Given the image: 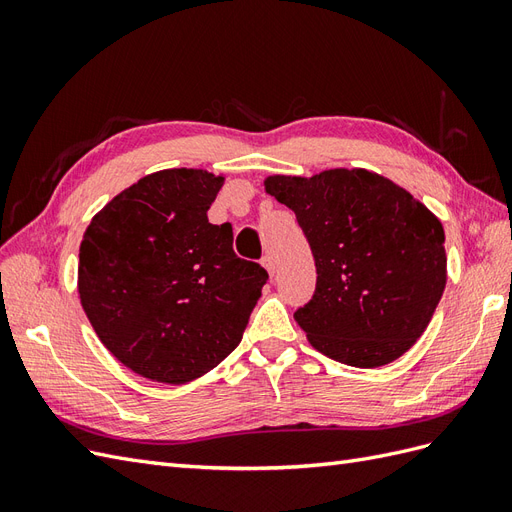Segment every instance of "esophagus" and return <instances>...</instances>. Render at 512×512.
<instances>
[{"instance_id": "obj_1", "label": "esophagus", "mask_w": 512, "mask_h": 512, "mask_svg": "<svg viewBox=\"0 0 512 512\" xmlns=\"http://www.w3.org/2000/svg\"><path fill=\"white\" fill-rule=\"evenodd\" d=\"M260 262H262V267H265V269L269 271V275H273V273H275V260H273V256H269V254H267V256H262V260H260Z\"/></svg>"}]
</instances>
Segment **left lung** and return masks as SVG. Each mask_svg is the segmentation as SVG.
I'll return each instance as SVG.
<instances>
[{"label":"left lung","mask_w":512,"mask_h":512,"mask_svg":"<svg viewBox=\"0 0 512 512\" xmlns=\"http://www.w3.org/2000/svg\"><path fill=\"white\" fill-rule=\"evenodd\" d=\"M267 194L297 215L316 260V292L294 312L309 344L352 367L408 352L446 286L444 228L397 183L365 168L273 175Z\"/></svg>","instance_id":"8db88e82"}]
</instances>
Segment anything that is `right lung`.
I'll use <instances>...</instances> for the list:
<instances>
[{
	"label": "right lung",
	"mask_w": 512,
	"mask_h": 512,
	"mask_svg": "<svg viewBox=\"0 0 512 512\" xmlns=\"http://www.w3.org/2000/svg\"><path fill=\"white\" fill-rule=\"evenodd\" d=\"M224 177L168 168L117 194L79 250L81 305L100 342L134 374L185 384L241 342L269 273L232 250L207 211Z\"/></svg>",
	"instance_id": "right-lung-1"
}]
</instances>
